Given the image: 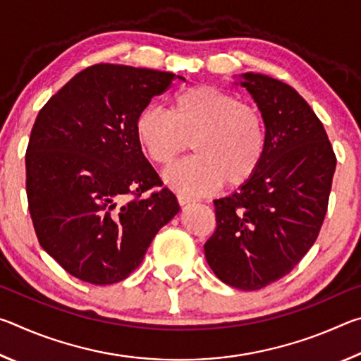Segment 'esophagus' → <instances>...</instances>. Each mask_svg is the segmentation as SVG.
I'll list each match as a JSON object with an SVG mask.
<instances>
[{
  "label": "esophagus",
  "instance_id": "1",
  "mask_svg": "<svg viewBox=\"0 0 361 361\" xmlns=\"http://www.w3.org/2000/svg\"><path fill=\"white\" fill-rule=\"evenodd\" d=\"M176 199H178L180 205H188V204L195 202L194 197H191V195H186V194H178L176 195Z\"/></svg>",
  "mask_w": 361,
  "mask_h": 361
}]
</instances>
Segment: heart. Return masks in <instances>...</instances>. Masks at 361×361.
<instances>
[{"label":"heart","mask_w":361,"mask_h":361,"mask_svg":"<svg viewBox=\"0 0 361 361\" xmlns=\"http://www.w3.org/2000/svg\"><path fill=\"white\" fill-rule=\"evenodd\" d=\"M135 138L157 166H169L192 145V157L170 167L164 180L188 194L234 188L258 170L266 151L259 111L215 85L199 84L176 92L169 111L146 106L135 119Z\"/></svg>","instance_id":"1"}]
</instances>
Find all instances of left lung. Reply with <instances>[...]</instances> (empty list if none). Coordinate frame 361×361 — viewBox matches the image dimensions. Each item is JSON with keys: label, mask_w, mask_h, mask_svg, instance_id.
<instances>
[{"label": "left lung", "mask_w": 361, "mask_h": 361, "mask_svg": "<svg viewBox=\"0 0 361 361\" xmlns=\"http://www.w3.org/2000/svg\"><path fill=\"white\" fill-rule=\"evenodd\" d=\"M266 127L258 170L226 197L213 200L216 231L204 245L221 282L264 288L291 272L309 252L326 215L336 156L320 119L291 85L243 73Z\"/></svg>", "instance_id": "1"}]
</instances>
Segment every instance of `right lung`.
I'll return each instance as SVG.
<instances>
[{"mask_svg": "<svg viewBox=\"0 0 361 361\" xmlns=\"http://www.w3.org/2000/svg\"><path fill=\"white\" fill-rule=\"evenodd\" d=\"M173 73L94 65L71 78L38 114L25 167L30 215L41 247L82 282L111 285L142 264L180 212L135 138V119Z\"/></svg>", "mask_w": 361, "mask_h": 361, "instance_id": "1", "label": "right lung"}]
</instances>
